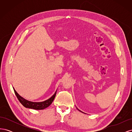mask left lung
Listing matches in <instances>:
<instances>
[{
  "mask_svg": "<svg viewBox=\"0 0 132 132\" xmlns=\"http://www.w3.org/2000/svg\"><path fill=\"white\" fill-rule=\"evenodd\" d=\"M79 110V111H80V110Z\"/></svg>",
  "mask_w": 132,
  "mask_h": 132,
  "instance_id": "1",
  "label": "left lung"
}]
</instances>
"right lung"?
I'll list each match as a JSON object with an SVG mask.
<instances>
[{"instance_id": "1", "label": "right lung", "mask_w": 132, "mask_h": 132, "mask_svg": "<svg viewBox=\"0 0 132 132\" xmlns=\"http://www.w3.org/2000/svg\"><path fill=\"white\" fill-rule=\"evenodd\" d=\"M14 90L16 96L17 98L19 100V101L20 102V103L23 106L26 108H29V109H35V110H43L48 107L49 106H50L51 103H52L53 101L54 100L55 95H56V93H57V91H56L52 96L45 101L41 102H31V101L26 100H25V98H23V97L20 96L17 93V92L15 90V89H14Z\"/></svg>"}]
</instances>
